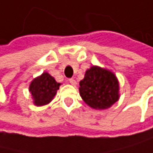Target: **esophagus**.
I'll return each instance as SVG.
<instances>
[{"label": "esophagus", "mask_w": 153, "mask_h": 153, "mask_svg": "<svg viewBox=\"0 0 153 153\" xmlns=\"http://www.w3.org/2000/svg\"><path fill=\"white\" fill-rule=\"evenodd\" d=\"M68 81H69V84H70V85H76V84H77L74 79H69Z\"/></svg>", "instance_id": "1"}]
</instances>
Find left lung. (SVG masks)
I'll return each mask as SVG.
<instances>
[{
	"label": "left lung",
	"instance_id": "1",
	"mask_svg": "<svg viewBox=\"0 0 153 153\" xmlns=\"http://www.w3.org/2000/svg\"><path fill=\"white\" fill-rule=\"evenodd\" d=\"M80 95L93 109H107L120 99V85L116 75L108 69L92 66L80 82Z\"/></svg>",
	"mask_w": 153,
	"mask_h": 153
}]
</instances>
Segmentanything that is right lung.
<instances>
[{
	"label": "right lung",
	"instance_id": "add662e5",
	"mask_svg": "<svg viewBox=\"0 0 153 153\" xmlns=\"http://www.w3.org/2000/svg\"><path fill=\"white\" fill-rule=\"evenodd\" d=\"M60 85L48 72H43L33 79L30 84L29 91L32 94L35 105L42 106L51 102L59 89Z\"/></svg>",
	"mask_w": 153,
	"mask_h": 153
}]
</instances>
